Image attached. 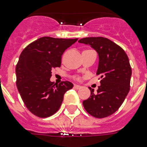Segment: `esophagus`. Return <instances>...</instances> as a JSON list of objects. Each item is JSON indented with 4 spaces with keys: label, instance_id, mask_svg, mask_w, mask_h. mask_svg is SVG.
Instances as JSON below:
<instances>
[{
    "label": "esophagus",
    "instance_id": "1",
    "mask_svg": "<svg viewBox=\"0 0 147 147\" xmlns=\"http://www.w3.org/2000/svg\"><path fill=\"white\" fill-rule=\"evenodd\" d=\"M74 88H75L76 89H81V88H82V86H80V85H74Z\"/></svg>",
    "mask_w": 147,
    "mask_h": 147
}]
</instances>
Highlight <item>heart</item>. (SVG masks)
Returning <instances> with one entry per match:
<instances>
[{
	"mask_svg": "<svg viewBox=\"0 0 147 147\" xmlns=\"http://www.w3.org/2000/svg\"><path fill=\"white\" fill-rule=\"evenodd\" d=\"M76 79H78V80H79L80 78H76Z\"/></svg>",
	"mask_w": 147,
	"mask_h": 147,
	"instance_id": "b5f03b06",
	"label": "heart"
}]
</instances>
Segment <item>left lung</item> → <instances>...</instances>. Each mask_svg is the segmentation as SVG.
Returning <instances> with one entry per match:
<instances>
[{
	"label": "left lung",
	"mask_w": 147,
	"mask_h": 147,
	"mask_svg": "<svg viewBox=\"0 0 147 147\" xmlns=\"http://www.w3.org/2000/svg\"><path fill=\"white\" fill-rule=\"evenodd\" d=\"M78 42L89 45L98 54L97 75L100 85L97 92L89 88L91 96L83 101L86 111L97 118L113 114L123 104L130 91L132 70L122 48L105 37H86Z\"/></svg>",
	"instance_id": "obj_1"
}]
</instances>
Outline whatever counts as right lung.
Listing matches in <instances>:
<instances>
[{
  "label": "right lung",
  "instance_id": "1",
  "mask_svg": "<svg viewBox=\"0 0 147 147\" xmlns=\"http://www.w3.org/2000/svg\"><path fill=\"white\" fill-rule=\"evenodd\" d=\"M78 39L44 36L23 50L16 66L17 89L27 109L39 117L58 111L65 93L73 88L65 81L57 85L50 81L52 69L61 66V58Z\"/></svg>",
  "mask_w": 147,
  "mask_h": 147
}]
</instances>
